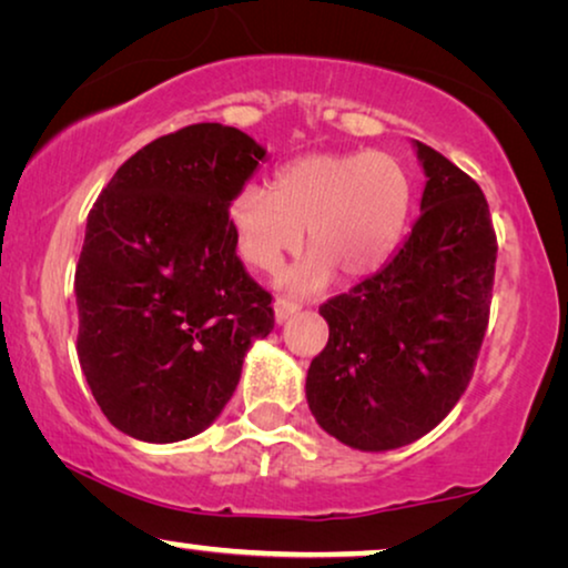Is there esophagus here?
<instances>
[{"instance_id":"34e87169","label":"esophagus","mask_w":568,"mask_h":568,"mask_svg":"<svg viewBox=\"0 0 568 568\" xmlns=\"http://www.w3.org/2000/svg\"><path fill=\"white\" fill-rule=\"evenodd\" d=\"M294 313H300L297 302H292V300H286V297H276L274 300V317H276V323H286Z\"/></svg>"}]
</instances>
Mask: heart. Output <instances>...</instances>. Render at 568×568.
Masks as SVG:
<instances>
[{
  "label": "heart",
  "instance_id": "b5f03b06",
  "mask_svg": "<svg viewBox=\"0 0 568 568\" xmlns=\"http://www.w3.org/2000/svg\"><path fill=\"white\" fill-rule=\"evenodd\" d=\"M410 212V181L393 154H307L278 170L274 191L247 183L230 201V227L240 258L276 271L290 253H313L286 274L292 290H317L341 271L362 278L398 245Z\"/></svg>",
  "mask_w": 568,
  "mask_h": 568
}]
</instances>
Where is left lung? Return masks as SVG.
I'll return each mask as SVG.
<instances>
[{
  "label": "left lung",
  "instance_id": "8db88e82",
  "mask_svg": "<svg viewBox=\"0 0 568 568\" xmlns=\"http://www.w3.org/2000/svg\"><path fill=\"white\" fill-rule=\"evenodd\" d=\"M422 216L375 276L325 302L328 344L305 395L323 432L362 453L410 445L470 383L491 305L496 235L484 191L414 142Z\"/></svg>",
  "mask_w": 568,
  "mask_h": 568
}]
</instances>
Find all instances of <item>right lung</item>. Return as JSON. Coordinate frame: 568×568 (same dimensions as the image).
Here are the masks:
<instances>
[{
    "mask_svg": "<svg viewBox=\"0 0 568 568\" xmlns=\"http://www.w3.org/2000/svg\"><path fill=\"white\" fill-rule=\"evenodd\" d=\"M266 158L245 131L193 123L131 154L88 214L77 356L129 437L170 445L204 432L253 341L274 328L271 294L245 274L227 216Z\"/></svg>",
    "mask_w": 568,
    "mask_h": 568,
    "instance_id": "right-lung-1",
    "label": "right lung"
}]
</instances>
